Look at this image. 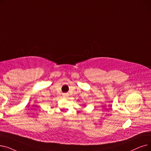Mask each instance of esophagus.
Here are the masks:
<instances>
[{
  "instance_id": "1",
  "label": "esophagus",
  "mask_w": 151,
  "mask_h": 151,
  "mask_svg": "<svg viewBox=\"0 0 151 151\" xmlns=\"http://www.w3.org/2000/svg\"><path fill=\"white\" fill-rule=\"evenodd\" d=\"M64 97H67V94H65V95H64Z\"/></svg>"
}]
</instances>
